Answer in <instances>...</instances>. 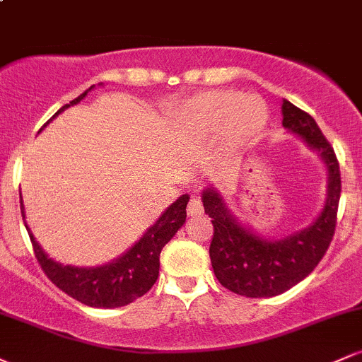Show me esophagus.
<instances>
[{
	"label": "esophagus",
	"instance_id": "34e87169",
	"mask_svg": "<svg viewBox=\"0 0 362 362\" xmlns=\"http://www.w3.org/2000/svg\"><path fill=\"white\" fill-rule=\"evenodd\" d=\"M202 213H204V207H202L201 199L192 195V197H190V201H189V206H187V214H189V216H201Z\"/></svg>",
	"mask_w": 362,
	"mask_h": 362
}]
</instances>
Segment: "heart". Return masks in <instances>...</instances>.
Returning a JSON list of instances; mask_svg holds the SVG:
<instances>
[{"mask_svg": "<svg viewBox=\"0 0 362 362\" xmlns=\"http://www.w3.org/2000/svg\"><path fill=\"white\" fill-rule=\"evenodd\" d=\"M185 120L194 129L218 131L226 126L240 138L255 136L267 120L264 103L257 97H238L233 91H209L185 107Z\"/></svg>", "mask_w": 362, "mask_h": 362, "instance_id": "1", "label": "heart"}]
</instances>
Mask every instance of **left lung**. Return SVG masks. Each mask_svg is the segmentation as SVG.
Wrapping results in <instances>:
<instances>
[{
    "label": "left lung",
    "instance_id": "obj_1",
    "mask_svg": "<svg viewBox=\"0 0 362 362\" xmlns=\"http://www.w3.org/2000/svg\"><path fill=\"white\" fill-rule=\"evenodd\" d=\"M282 126L308 143L328 170L327 202L318 219L300 233L265 240L243 228L214 189L202 192L206 214L213 223L209 257L214 274L231 293L247 298H272L305 279L323 259L337 226L340 168L334 148L310 114L282 100Z\"/></svg>",
    "mask_w": 362,
    "mask_h": 362
}]
</instances>
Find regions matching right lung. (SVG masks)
<instances>
[{"mask_svg":"<svg viewBox=\"0 0 362 362\" xmlns=\"http://www.w3.org/2000/svg\"><path fill=\"white\" fill-rule=\"evenodd\" d=\"M91 88L74 98V100L66 103L64 107H61L56 112V115L68 109L69 105H76L78 102L85 98V95ZM49 120L45 124H49ZM187 202H189V195L187 194L178 197L131 250L119 257L117 260L103 265V267L81 269L57 264L42 252V248L35 242L34 235L30 233L27 224H25V228H27L28 236H30L35 259L54 286H57L62 293H66L73 300L80 301L86 306L119 308V306H126L129 303L136 301L153 288V284L158 279V274H160L161 248L173 238V235L185 223ZM20 209H22V216L25 219L22 194H20Z\"/></svg>","mask_w":362,"mask_h":362,"instance_id":"1","label":"right lung"}]
</instances>
